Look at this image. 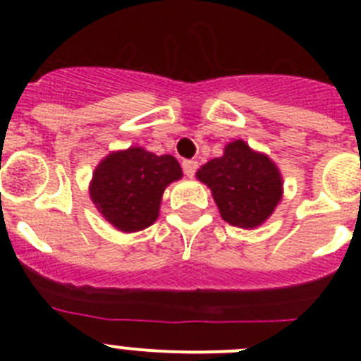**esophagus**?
Returning <instances> with one entry per match:
<instances>
[{"label": "esophagus", "instance_id": "1", "mask_svg": "<svg viewBox=\"0 0 361 361\" xmlns=\"http://www.w3.org/2000/svg\"><path fill=\"white\" fill-rule=\"evenodd\" d=\"M181 167H183V173L187 174L188 178H192L195 174V171H197L199 164L197 160H183V162H181Z\"/></svg>", "mask_w": 361, "mask_h": 361}]
</instances>
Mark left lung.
Listing matches in <instances>:
<instances>
[{"label":"left lung","instance_id":"1","mask_svg":"<svg viewBox=\"0 0 361 361\" xmlns=\"http://www.w3.org/2000/svg\"><path fill=\"white\" fill-rule=\"evenodd\" d=\"M207 185L221 218L241 228L264 224L283 197V178L278 166L243 140L225 147L224 155L211 159L197 171Z\"/></svg>","mask_w":361,"mask_h":361}]
</instances>
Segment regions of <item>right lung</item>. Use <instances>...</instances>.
Returning a JSON list of instances; mask_svg holds the SVG:
<instances>
[{
    "mask_svg": "<svg viewBox=\"0 0 361 361\" xmlns=\"http://www.w3.org/2000/svg\"><path fill=\"white\" fill-rule=\"evenodd\" d=\"M181 176L173 155L130 147L101 160L90 181V199L116 231L137 232L157 220L164 190Z\"/></svg>",
    "mask_w": 361,
    "mask_h": 361,
    "instance_id": "obj_1",
    "label": "right lung"
}]
</instances>
